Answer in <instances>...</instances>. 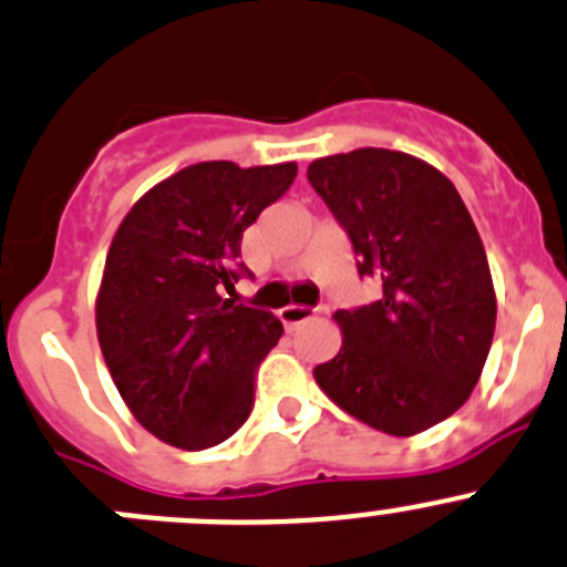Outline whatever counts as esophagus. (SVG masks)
I'll list each match as a JSON object with an SVG mask.
<instances>
[{"label": "esophagus", "instance_id": "esophagus-1", "mask_svg": "<svg viewBox=\"0 0 567 567\" xmlns=\"http://www.w3.org/2000/svg\"><path fill=\"white\" fill-rule=\"evenodd\" d=\"M316 316V307H305V305H288L279 310V318H282L285 327H299V323L310 321Z\"/></svg>", "mask_w": 567, "mask_h": 567}]
</instances>
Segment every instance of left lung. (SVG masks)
Segmentation results:
<instances>
[{
  "instance_id": "obj_1",
  "label": "left lung",
  "mask_w": 567,
  "mask_h": 567,
  "mask_svg": "<svg viewBox=\"0 0 567 567\" xmlns=\"http://www.w3.org/2000/svg\"><path fill=\"white\" fill-rule=\"evenodd\" d=\"M307 179L349 235L371 305L334 312L343 346L316 368L323 393L373 430L406 437L446 421L476 388L496 332L485 246L457 188L404 152L354 150Z\"/></svg>"
}]
</instances>
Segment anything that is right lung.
Here are the masks:
<instances>
[{
	"label": "right lung",
	"mask_w": 567,
	"mask_h": 567,
	"mask_svg": "<svg viewBox=\"0 0 567 567\" xmlns=\"http://www.w3.org/2000/svg\"><path fill=\"white\" fill-rule=\"evenodd\" d=\"M296 163H196L155 185L110 244L96 332L121 399L163 443L202 452L244 426L255 377L282 338L260 307L235 305L251 277L240 240L296 179Z\"/></svg>",
	"instance_id": "obj_1"
}]
</instances>
